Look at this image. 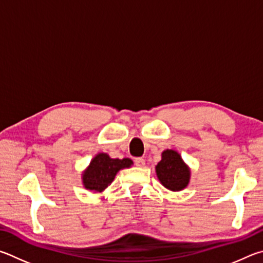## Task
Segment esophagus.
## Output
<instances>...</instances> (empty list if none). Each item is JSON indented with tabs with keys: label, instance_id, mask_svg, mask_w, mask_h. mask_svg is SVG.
<instances>
[{
	"label": "esophagus",
	"instance_id": "esophagus-1",
	"mask_svg": "<svg viewBox=\"0 0 263 263\" xmlns=\"http://www.w3.org/2000/svg\"><path fill=\"white\" fill-rule=\"evenodd\" d=\"M135 165L139 167H144L145 160L143 158H135Z\"/></svg>",
	"mask_w": 263,
	"mask_h": 263
}]
</instances>
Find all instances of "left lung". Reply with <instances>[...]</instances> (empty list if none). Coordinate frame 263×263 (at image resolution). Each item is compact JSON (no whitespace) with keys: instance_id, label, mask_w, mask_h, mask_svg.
Returning a JSON list of instances; mask_svg holds the SVG:
<instances>
[{"instance_id":"obj_1","label":"left lung","mask_w":263,"mask_h":263,"mask_svg":"<svg viewBox=\"0 0 263 263\" xmlns=\"http://www.w3.org/2000/svg\"><path fill=\"white\" fill-rule=\"evenodd\" d=\"M156 174L159 182L171 192L185 190L191 181V167L173 149L163 151L162 159L156 165Z\"/></svg>"}]
</instances>
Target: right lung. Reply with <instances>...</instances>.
<instances>
[{
  "instance_id": "right-lung-1",
  "label": "right lung",
  "mask_w": 263,
  "mask_h": 263,
  "mask_svg": "<svg viewBox=\"0 0 263 263\" xmlns=\"http://www.w3.org/2000/svg\"><path fill=\"white\" fill-rule=\"evenodd\" d=\"M133 163L129 158H110L106 153L97 154L82 172V183L85 190L103 193L114 180L120 170L129 168Z\"/></svg>"
}]
</instances>
